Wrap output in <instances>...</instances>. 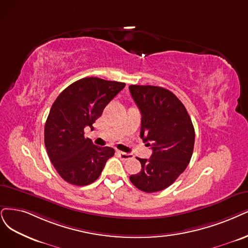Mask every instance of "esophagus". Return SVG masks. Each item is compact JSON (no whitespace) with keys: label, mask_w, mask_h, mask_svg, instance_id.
I'll list each match as a JSON object with an SVG mask.
<instances>
[{"label":"esophagus","mask_w":248,"mask_h":248,"mask_svg":"<svg viewBox=\"0 0 248 248\" xmlns=\"http://www.w3.org/2000/svg\"><path fill=\"white\" fill-rule=\"evenodd\" d=\"M117 153L119 155V157H121L123 160H129L133 158V155L131 153H125L123 151H117Z\"/></svg>","instance_id":"34e87169"}]
</instances>
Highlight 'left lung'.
I'll list each match as a JSON object with an SVG mask.
<instances>
[{
    "label": "left lung",
    "instance_id": "left-lung-1",
    "mask_svg": "<svg viewBox=\"0 0 248 248\" xmlns=\"http://www.w3.org/2000/svg\"><path fill=\"white\" fill-rule=\"evenodd\" d=\"M129 89L142 115L140 137L152 149L149 159L138 158L141 171L130 180L146 193L158 192L186 170L194 148V126L185 106L170 91L137 85Z\"/></svg>",
    "mask_w": 248,
    "mask_h": 248
}]
</instances>
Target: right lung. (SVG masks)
Here are the masks:
<instances>
[{
    "instance_id": "1",
    "label": "right lung",
    "mask_w": 248,
    "mask_h": 248,
    "mask_svg": "<svg viewBox=\"0 0 248 248\" xmlns=\"http://www.w3.org/2000/svg\"><path fill=\"white\" fill-rule=\"evenodd\" d=\"M124 86L85 78L63 90L53 103L45 124V146L55 170L69 184L86 186L95 182L114 155L113 148L98 147L85 138L84 130L93 129L105 106Z\"/></svg>"
}]
</instances>
